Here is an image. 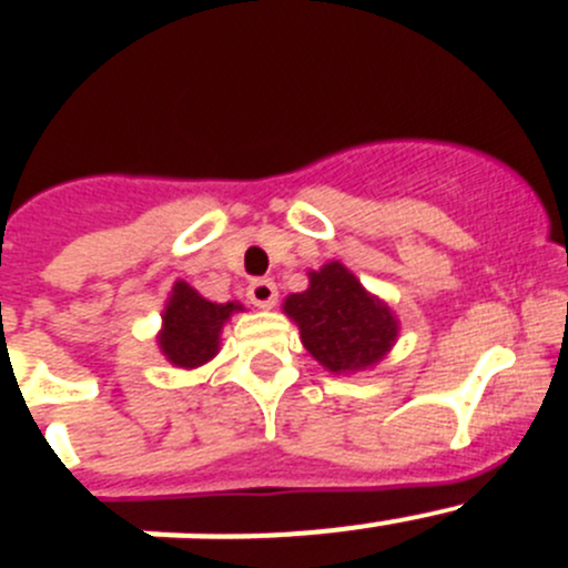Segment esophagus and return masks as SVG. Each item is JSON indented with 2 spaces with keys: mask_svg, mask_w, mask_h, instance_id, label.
I'll use <instances>...</instances> for the list:
<instances>
[{
  "mask_svg": "<svg viewBox=\"0 0 568 568\" xmlns=\"http://www.w3.org/2000/svg\"><path fill=\"white\" fill-rule=\"evenodd\" d=\"M247 300L255 307H272L277 302V285L272 280H252L247 285Z\"/></svg>",
  "mask_w": 568,
  "mask_h": 568,
  "instance_id": "34e87169",
  "label": "esophagus"
}]
</instances>
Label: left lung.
<instances>
[{"label": "left lung", "mask_w": 568, "mask_h": 568, "mask_svg": "<svg viewBox=\"0 0 568 568\" xmlns=\"http://www.w3.org/2000/svg\"><path fill=\"white\" fill-rule=\"evenodd\" d=\"M311 285L285 300V316L300 326L311 357L332 374H354L379 363L398 337V318L368 294L341 261L307 274Z\"/></svg>", "instance_id": "1"}]
</instances>
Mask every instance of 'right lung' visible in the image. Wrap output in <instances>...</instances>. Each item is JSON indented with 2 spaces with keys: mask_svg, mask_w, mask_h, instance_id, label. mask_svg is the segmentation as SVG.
Here are the masks:
<instances>
[{
  "mask_svg": "<svg viewBox=\"0 0 568 568\" xmlns=\"http://www.w3.org/2000/svg\"><path fill=\"white\" fill-rule=\"evenodd\" d=\"M242 311L239 302H209L192 285L178 280L162 313L159 348L175 368H197L220 352L222 326Z\"/></svg>",
  "mask_w": 568,
  "mask_h": 568,
  "instance_id": "obj_1",
  "label": "right lung"
}]
</instances>
